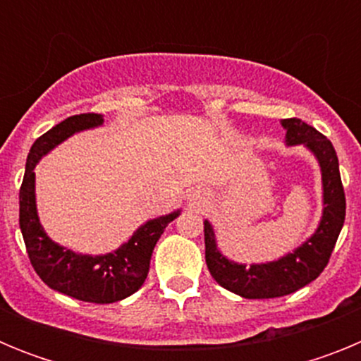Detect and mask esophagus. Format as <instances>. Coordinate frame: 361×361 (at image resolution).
<instances>
[{
    "label": "esophagus",
    "mask_w": 361,
    "mask_h": 361,
    "mask_svg": "<svg viewBox=\"0 0 361 361\" xmlns=\"http://www.w3.org/2000/svg\"><path fill=\"white\" fill-rule=\"evenodd\" d=\"M190 200L193 204H197V206H199V204H204L208 199H206V193H202V191H195L193 195H190Z\"/></svg>",
    "instance_id": "esophagus-1"
}]
</instances>
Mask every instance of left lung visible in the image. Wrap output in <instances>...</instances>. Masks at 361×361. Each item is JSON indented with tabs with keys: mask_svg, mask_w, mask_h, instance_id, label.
<instances>
[{
	"mask_svg": "<svg viewBox=\"0 0 361 361\" xmlns=\"http://www.w3.org/2000/svg\"><path fill=\"white\" fill-rule=\"evenodd\" d=\"M282 126L286 130V145H304L320 164L324 212L317 231L293 253L283 255L273 262L251 264L250 267L233 262L220 253L213 226L204 220V244L209 273L219 286L242 298H279L291 295L318 279L329 262L345 220V193L336 152L329 139L296 117L283 119Z\"/></svg>",
	"mask_w": 361,
	"mask_h": 361,
	"instance_id": "obj_1",
	"label": "left lung"
}]
</instances>
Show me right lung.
<instances>
[{
    "label": "right lung",
    "instance_id": "1",
    "mask_svg": "<svg viewBox=\"0 0 361 361\" xmlns=\"http://www.w3.org/2000/svg\"><path fill=\"white\" fill-rule=\"evenodd\" d=\"M101 114H81L61 121L32 145L19 190V228L23 233L32 267L54 291L92 304H114L141 289L149 271L153 247L166 226L178 216L177 212L148 220L124 242L119 250L106 255H81L56 244L44 233L36 208L34 168L43 155L61 145L73 133L97 128Z\"/></svg>",
    "mask_w": 361,
    "mask_h": 361
}]
</instances>
